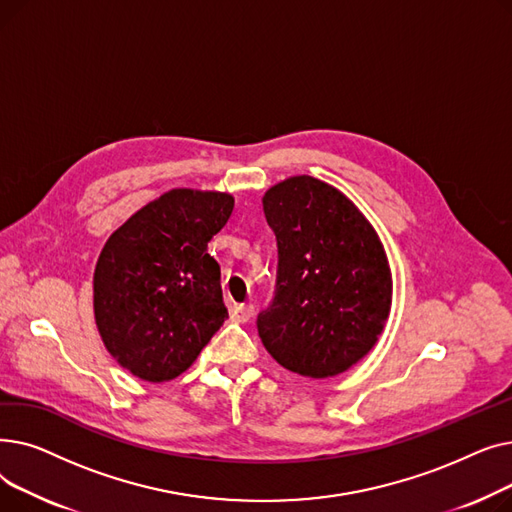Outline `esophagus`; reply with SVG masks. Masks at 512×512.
Listing matches in <instances>:
<instances>
[{"label":"esophagus","mask_w":512,"mask_h":512,"mask_svg":"<svg viewBox=\"0 0 512 512\" xmlns=\"http://www.w3.org/2000/svg\"><path fill=\"white\" fill-rule=\"evenodd\" d=\"M255 315V307L249 303V305H232L230 307V317L234 321H238V324H247V321H251Z\"/></svg>","instance_id":"34e87169"}]
</instances>
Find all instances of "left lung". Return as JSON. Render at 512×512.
I'll use <instances>...</instances> for the list:
<instances>
[{"label":"left lung","instance_id":"1","mask_svg":"<svg viewBox=\"0 0 512 512\" xmlns=\"http://www.w3.org/2000/svg\"><path fill=\"white\" fill-rule=\"evenodd\" d=\"M276 234L274 297L259 315L263 346L282 367L332 378L363 359L384 330L392 276L382 242L334 186L292 176L263 197Z\"/></svg>","mask_w":512,"mask_h":512}]
</instances>
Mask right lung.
<instances>
[{
  "instance_id": "obj_1",
  "label": "right lung",
  "mask_w": 512,
  "mask_h": 512,
  "mask_svg": "<svg viewBox=\"0 0 512 512\" xmlns=\"http://www.w3.org/2000/svg\"><path fill=\"white\" fill-rule=\"evenodd\" d=\"M232 209L226 193L174 188L105 242L93 278L95 321L107 351L137 378L174 380L226 321L207 242Z\"/></svg>"
}]
</instances>
